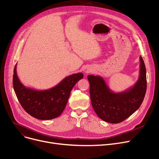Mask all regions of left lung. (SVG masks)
Listing matches in <instances>:
<instances>
[{
	"instance_id": "8db88e82",
	"label": "left lung",
	"mask_w": 159,
	"mask_h": 159,
	"mask_svg": "<svg viewBox=\"0 0 159 159\" xmlns=\"http://www.w3.org/2000/svg\"><path fill=\"white\" fill-rule=\"evenodd\" d=\"M139 77L133 87L120 93H114L101 76L89 75V93L91 104L100 119L117 124L128 119L143 103L146 88V70L140 56Z\"/></svg>"
}]
</instances>
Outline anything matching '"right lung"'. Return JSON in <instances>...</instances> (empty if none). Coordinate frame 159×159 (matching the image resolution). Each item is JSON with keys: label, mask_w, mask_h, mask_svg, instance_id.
I'll list each match as a JSON object with an SVG mask.
<instances>
[{"label": "right lung", "mask_w": 159, "mask_h": 159, "mask_svg": "<svg viewBox=\"0 0 159 159\" xmlns=\"http://www.w3.org/2000/svg\"><path fill=\"white\" fill-rule=\"evenodd\" d=\"M13 85L15 93L24 110L40 120H50L60 116L68 102L71 91L84 77L82 73L65 77L55 86L46 90H36L24 86L19 80L15 66Z\"/></svg>", "instance_id": "right-lung-1"}]
</instances>
